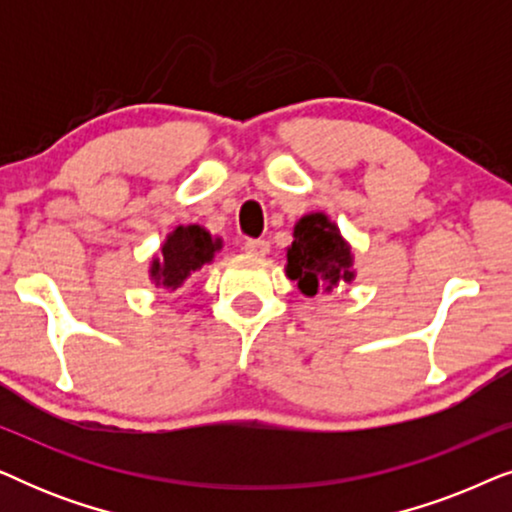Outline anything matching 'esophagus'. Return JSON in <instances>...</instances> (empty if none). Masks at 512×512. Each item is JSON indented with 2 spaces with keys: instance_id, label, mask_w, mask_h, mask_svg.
Listing matches in <instances>:
<instances>
[{
  "instance_id": "obj_1",
  "label": "esophagus",
  "mask_w": 512,
  "mask_h": 512,
  "mask_svg": "<svg viewBox=\"0 0 512 512\" xmlns=\"http://www.w3.org/2000/svg\"><path fill=\"white\" fill-rule=\"evenodd\" d=\"M244 251L251 256H265L270 251V244L265 240H247L244 242Z\"/></svg>"
}]
</instances>
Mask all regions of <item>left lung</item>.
Returning <instances> with one entry per match:
<instances>
[{"label": "left lung", "mask_w": 512, "mask_h": 512, "mask_svg": "<svg viewBox=\"0 0 512 512\" xmlns=\"http://www.w3.org/2000/svg\"><path fill=\"white\" fill-rule=\"evenodd\" d=\"M352 247L326 214L303 216L293 228V242L286 249V275L298 282L300 293L317 296L354 279Z\"/></svg>", "instance_id": "left-lung-1"}]
</instances>
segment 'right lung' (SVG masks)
Masks as SVG:
<instances>
[{
	"instance_id": "obj_1",
	"label": "right lung",
	"mask_w": 512,
	"mask_h": 512,
	"mask_svg": "<svg viewBox=\"0 0 512 512\" xmlns=\"http://www.w3.org/2000/svg\"><path fill=\"white\" fill-rule=\"evenodd\" d=\"M219 249L221 240H212L202 226H177L160 247V256L151 261L149 275L156 286L177 291L195 270L212 263L214 251Z\"/></svg>"
}]
</instances>
